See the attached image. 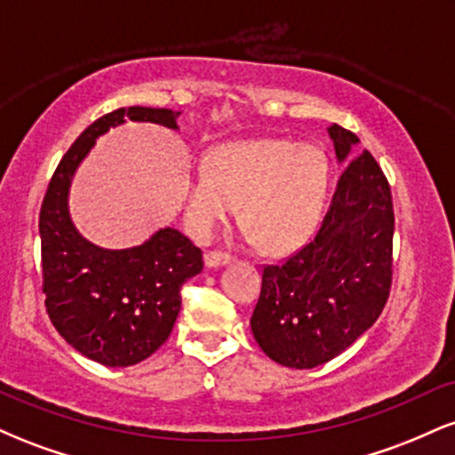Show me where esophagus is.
Masks as SVG:
<instances>
[{
  "label": "esophagus",
  "instance_id": "1",
  "mask_svg": "<svg viewBox=\"0 0 455 455\" xmlns=\"http://www.w3.org/2000/svg\"><path fill=\"white\" fill-rule=\"evenodd\" d=\"M228 260H231V254L222 252V250H210V252H205L207 267H220V265H227Z\"/></svg>",
  "mask_w": 455,
  "mask_h": 455
}]
</instances>
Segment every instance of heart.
Returning <instances> with one entry per match:
<instances>
[{
	"label": "heart",
	"mask_w": 455,
	"mask_h": 455,
	"mask_svg": "<svg viewBox=\"0 0 455 455\" xmlns=\"http://www.w3.org/2000/svg\"><path fill=\"white\" fill-rule=\"evenodd\" d=\"M327 190L329 164L316 145L286 139L228 143L188 180L186 222L205 239L242 205L250 239L267 254H289L315 235Z\"/></svg>",
	"instance_id": "obj_1"
}]
</instances>
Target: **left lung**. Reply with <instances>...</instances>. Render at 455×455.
Masks as SVG:
<instances>
[{
  "instance_id": "8db88e82",
  "label": "left lung",
  "mask_w": 455,
  "mask_h": 455,
  "mask_svg": "<svg viewBox=\"0 0 455 455\" xmlns=\"http://www.w3.org/2000/svg\"><path fill=\"white\" fill-rule=\"evenodd\" d=\"M338 160L357 137L329 128ZM394 275L389 181L368 149L353 156L316 233L291 257L263 265L250 325L274 362L306 370L327 363L374 325Z\"/></svg>"
}]
</instances>
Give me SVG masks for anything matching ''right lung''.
<instances>
[{"instance_id":"right-lung-1","label":"right lung","mask_w":455,"mask_h":455,"mask_svg":"<svg viewBox=\"0 0 455 455\" xmlns=\"http://www.w3.org/2000/svg\"><path fill=\"white\" fill-rule=\"evenodd\" d=\"M180 113L128 107L102 115L57 164L40 210L44 306L60 336L78 353L126 368L169 340L181 310V286L201 274L203 252L175 228L126 250H104L83 239L68 213V188L93 140L111 126L156 122L177 128Z\"/></svg>"}]
</instances>
